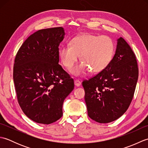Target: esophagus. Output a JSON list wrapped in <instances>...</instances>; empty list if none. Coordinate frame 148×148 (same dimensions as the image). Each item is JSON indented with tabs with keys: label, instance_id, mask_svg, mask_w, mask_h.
<instances>
[{
	"label": "esophagus",
	"instance_id": "obj_1",
	"mask_svg": "<svg viewBox=\"0 0 148 148\" xmlns=\"http://www.w3.org/2000/svg\"><path fill=\"white\" fill-rule=\"evenodd\" d=\"M74 84H75V86H80L81 84V82L79 80L76 79V80H74Z\"/></svg>",
	"mask_w": 148,
	"mask_h": 148
}]
</instances>
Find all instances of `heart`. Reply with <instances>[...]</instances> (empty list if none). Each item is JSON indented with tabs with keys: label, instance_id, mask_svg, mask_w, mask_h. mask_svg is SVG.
<instances>
[{
	"label": "heart",
	"instance_id": "heart-1",
	"mask_svg": "<svg viewBox=\"0 0 148 148\" xmlns=\"http://www.w3.org/2000/svg\"><path fill=\"white\" fill-rule=\"evenodd\" d=\"M114 40L108 36L86 34L72 39L71 46L64 45L59 49L58 54L62 65L71 69L80 55L81 62L71 70L72 74L81 76L90 70L99 72L111 63L114 53Z\"/></svg>",
	"mask_w": 148,
	"mask_h": 148
}]
</instances>
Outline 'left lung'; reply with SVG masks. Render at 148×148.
<instances>
[{
  "mask_svg": "<svg viewBox=\"0 0 148 148\" xmlns=\"http://www.w3.org/2000/svg\"><path fill=\"white\" fill-rule=\"evenodd\" d=\"M138 76L136 55L120 37L109 65L82 83L89 117L100 123H108L121 117L132 100Z\"/></svg>",
  "mask_w": 148,
  "mask_h": 148,
  "instance_id": "left-lung-1",
  "label": "left lung"
}]
</instances>
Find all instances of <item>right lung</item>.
<instances>
[{"mask_svg":"<svg viewBox=\"0 0 148 148\" xmlns=\"http://www.w3.org/2000/svg\"><path fill=\"white\" fill-rule=\"evenodd\" d=\"M63 27L37 30L25 40L14 59L13 80L17 99L28 118L48 125L63 115L65 99L74 88V79L59 62Z\"/></svg>","mask_w":148,"mask_h":148,"instance_id":"obj_1","label":"right lung"}]
</instances>
